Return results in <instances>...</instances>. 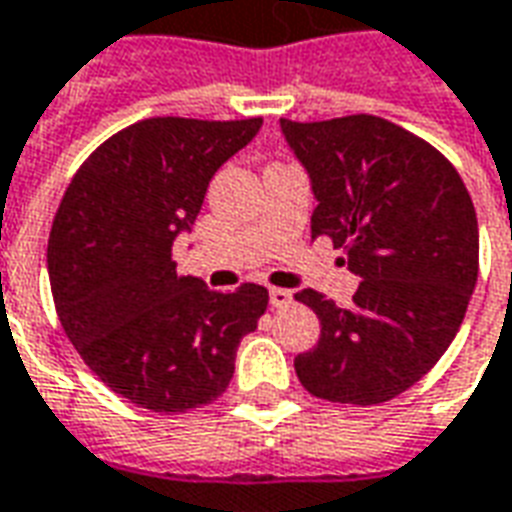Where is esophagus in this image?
Returning <instances> with one entry per match:
<instances>
[{
    "label": "esophagus",
    "mask_w": 512,
    "mask_h": 512,
    "mask_svg": "<svg viewBox=\"0 0 512 512\" xmlns=\"http://www.w3.org/2000/svg\"><path fill=\"white\" fill-rule=\"evenodd\" d=\"M268 299H271V305L274 307H288L293 302V293L285 291V288H271V291H268Z\"/></svg>",
    "instance_id": "esophagus-1"
}]
</instances>
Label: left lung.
Wrapping results in <instances>:
<instances>
[{
    "mask_svg": "<svg viewBox=\"0 0 512 512\" xmlns=\"http://www.w3.org/2000/svg\"><path fill=\"white\" fill-rule=\"evenodd\" d=\"M313 180V238L327 235L360 277L352 307L305 288L321 335L293 360L307 391L382 405L416 385L460 330L480 271L477 213L446 157L380 116L282 119Z\"/></svg>",
    "mask_w": 512,
    "mask_h": 512,
    "instance_id": "1",
    "label": "left lung"
}]
</instances>
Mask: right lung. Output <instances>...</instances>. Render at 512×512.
Returning <instances> with one entry per match:
<instances>
[{
  "label": "right lung",
  "instance_id": "right-lung-1",
  "mask_svg": "<svg viewBox=\"0 0 512 512\" xmlns=\"http://www.w3.org/2000/svg\"><path fill=\"white\" fill-rule=\"evenodd\" d=\"M260 127V116L135 121L96 146L57 207L46 249L57 318L85 366L135 407L171 416L213 402L266 313L263 285L207 291L171 257L207 182Z\"/></svg>",
  "mask_w": 512,
  "mask_h": 512
}]
</instances>
